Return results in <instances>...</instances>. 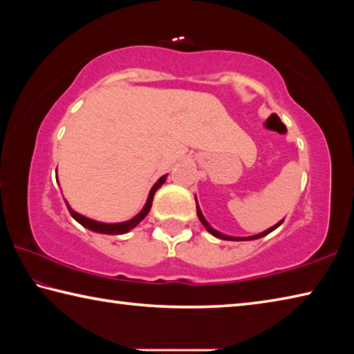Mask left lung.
I'll return each mask as SVG.
<instances>
[{
	"instance_id": "obj_1",
	"label": "left lung",
	"mask_w": 354,
	"mask_h": 354,
	"mask_svg": "<svg viewBox=\"0 0 354 354\" xmlns=\"http://www.w3.org/2000/svg\"><path fill=\"white\" fill-rule=\"evenodd\" d=\"M196 201V200H195ZM196 214H198V218H200V221L203 223V226L206 227V230L211 232L212 236H215V237H218V239H223V241H254V239H259V237H263V236H267L268 232H272L273 230H277V227L283 223V221H279L278 225H274V226H272L270 230H267V231H263V232H261V234H257V236H251V237H245V239H242V237H230V236H225V234H221V232H218V231H215L214 227H211V225L207 223L206 221V218L203 217V214H201V211H200V207H198V205H196Z\"/></svg>"
}]
</instances>
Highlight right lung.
Masks as SVG:
<instances>
[{
	"mask_svg": "<svg viewBox=\"0 0 354 354\" xmlns=\"http://www.w3.org/2000/svg\"><path fill=\"white\" fill-rule=\"evenodd\" d=\"M164 181H165V176L160 178L159 181L153 185V189L148 195L147 205H145V207L142 209L140 214H137L134 218H131L128 221H123V223H113V225L112 223L111 225L109 223H100V221H95V220L87 218V217H82L81 214H77V212L73 211V209H70V206H68V211L71 214V217H73L77 221V223H81L84 227H87V230L95 231V232H101V234H124V232L133 230V227H136L143 218L147 217L149 209H151V203H153V196L156 194V190H158L160 185L164 184Z\"/></svg>",
	"mask_w": 354,
	"mask_h": 354,
	"instance_id": "1",
	"label": "right lung"
}]
</instances>
